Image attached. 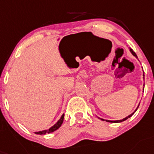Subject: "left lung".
<instances>
[{
  "instance_id": "obj_1",
  "label": "left lung",
  "mask_w": 154,
  "mask_h": 154,
  "mask_svg": "<svg viewBox=\"0 0 154 154\" xmlns=\"http://www.w3.org/2000/svg\"><path fill=\"white\" fill-rule=\"evenodd\" d=\"M130 51H131V54H132V55H134V56H135V57H136V58H138V57H137L136 54H135V53L134 52V51H133L132 49L130 48ZM143 79H144V74H143ZM139 106H138V107H139ZM138 107H137V108H136V109H135V112L137 110V109H138ZM135 112H133V113H131V114H130V115H129V116H128L127 117H125V118L122 119V120H119V121H108V120H106V121L107 122H111V123H120V122H122V121H125V120H127V119L129 118V117H131V116H132V115L134 114V113H135ZM100 119H101L102 121H105L104 119H102V118H100Z\"/></svg>"
}]
</instances>
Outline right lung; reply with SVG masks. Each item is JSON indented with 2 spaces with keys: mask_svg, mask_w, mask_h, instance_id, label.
Instances as JSON below:
<instances>
[{
  "mask_svg": "<svg viewBox=\"0 0 154 154\" xmlns=\"http://www.w3.org/2000/svg\"><path fill=\"white\" fill-rule=\"evenodd\" d=\"M63 119H64V114L62 115V117H60V119L57 121V123L55 124V125H53L52 127L50 128L48 130H44V131H37V132L35 133L36 134H38V135H45L46 133H51V132H53V131H56L58 128H59L61 127L62 124H63Z\"/></svg>",
  "mask_w": 154,
  "mask_h": 154,
  "instance_id": "add662e5",
  "label": "right lung"
}]
</instances>
